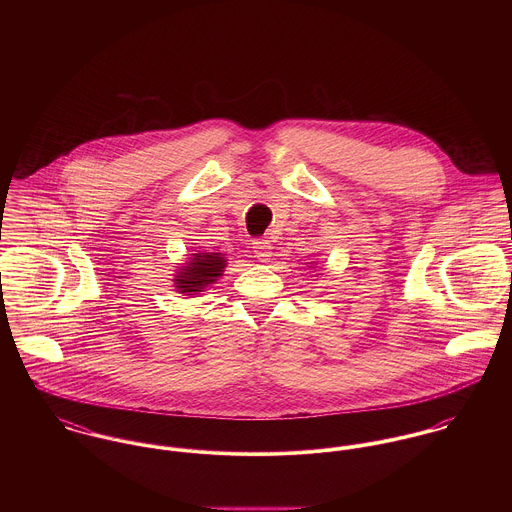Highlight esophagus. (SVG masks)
Listing matches in <instances>:
<instances>
[{
    "label": "esophagus",
    "instance_id": "esophagus-1",
    "mask_svg": "<svg viewBox=\"0 0 512 512\" xmlns=\"http://www.w3.org/2000/svg\"><path fill=\"white\" fill-rule=\"evenodd\" d=\"M252 248H254V254L260 262H270L272 256H274V248H272V242L270 240H264V238H258L252 242Z\"/></svg>",
    "mask_w": 512,
    "mask_h": 512
}]
</instances>
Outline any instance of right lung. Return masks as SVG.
Listing matches in <instances>:
<instances>
[{
  "mask_svg": "<svg viewBox=\"0 0 512 512\" xmlns=\"http://www.w3.org/2000/svg\"><path fill=\"white\" fill-rule=\"evenodd\" d=\"M226 254L222 252H197L191 254L183 266L173 274V288L183 295H197L217 284L224 268Z\"/></svg>",
  "mask_w": 512,
  "mask_h": 512,
  "instance_id": "1",
  "label": "right lung"
}]
</instances>
